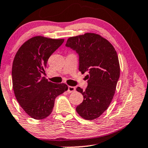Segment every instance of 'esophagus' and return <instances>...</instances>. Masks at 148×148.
Instances as JSON below:
<instances>
[{
    "instance_id": "34e87169",
    "label": "esophagus",
    "mask_w": 148,
    "mask_h": 148,
    "mask_svg": "<svg viewBox=\"0 0 148 148\" xmlns=\"http://www.w3.org/2000/svg\"><path fill=\"white\" fill-rule=\"evenodd\" d=\"M75 90H76V88H75V87H74V86H69L68 87V90H67V92H68V93L73 92H74Z\"/></svg>"
}]
</instances>
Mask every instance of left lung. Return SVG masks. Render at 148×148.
I'll list each match as a JSON object with an SVG mask.
<instances>
[{"instance_id": "8db88e82", "label": "left lung", "mask_w": 148, "mask_h": 148, "mask_svg": "<svg viewBox=\"0 0 148 148\" xmlns=\"http://www.w3.org/2000/svg\"><path fill=\"white\" fill-rule=\"evenodd\" d=\"M66 46L78 54L79 70L88 72L86 90L76 88L84 97L77 113L84 119H95L109 107L115 94L120 76L117 53L109 41L95 33L70 37Z\"/></svg>"}]
</instances>
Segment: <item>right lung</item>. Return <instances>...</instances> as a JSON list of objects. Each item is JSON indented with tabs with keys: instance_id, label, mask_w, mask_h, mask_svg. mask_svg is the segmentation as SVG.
I'll return each instance as SVG.
<instances>
[{
	"instance_id": "obj_1",
	"label": "right lung",
	"mask_w": 148,
	"mask_h": 148,
	"mask_svg": "<svg viewBox=\"0 0 148 148\" xmlns=\"http://www.w3.org/2000/svg\"><path fill=\"white\" fill-rule=\"evenodd\" d=\"M64 41L32 37L14 56L12 67L14 95L23 109L35 119H43L50 115L56 98L68 90L66 84H55L41 77L49 58Z\"/></svg>"
}]
</instances>
